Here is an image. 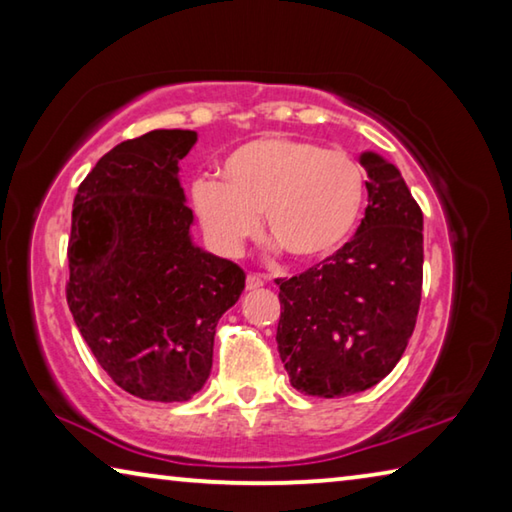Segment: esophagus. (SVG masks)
I'll return each mask as SVG.
<instances>
[{
	"instance_id": "esophagus-1",
	"label": "esophagus",
	"mask_w": 512,
	"mask_h": 512,
	"mask_svg": "<svg viewBox=\"0 0 512 512\" xmlns=\"http://www.w3.org/2000/svg\"><path fill=\"white\" fill-rule=\"evenodd\" d=\"M264 287V277L257 275V273H250L246 277V289L248 291H255V289H262Z\"/></svg>"
}]
</instances>
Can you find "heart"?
<instances>
[{"instance_id": "heart-1", "label": "heart", "mask_w": 512, "mask_h": 512, "mask_svg": "<svg viewBox=\"0 0 512 512\" xmlns=\"http://www.w3.org/2000/svg\"><path fill=\"white\" fill-rule=\"evenodd\" d=\"M223 180L198 178L192 203L210 244L237 255L259 230L298 264H318L348 246L363 219L368 178L343 151L293 137H257L221 164Z\"/></svg>"}]
</instances>
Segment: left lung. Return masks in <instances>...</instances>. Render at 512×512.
Segmentation results:
<instances>
[{"label": "left lung", "mask_w": 512, "mask_h": 512, "mask_svg": "<svg viewBox=\"0 0 512 512\" xmlns=\"http://www.w3.org/2000/svg\"><path fill=\"white\" fill-rule=\"evenodd\" d=\"M368 207L348 246L280 284L277 352L296 391L345 397L379 384L409 343L422 293V210L400 169L361 153Z\"/></svg>", "instance_id": "8db88e82"}]
</instances>
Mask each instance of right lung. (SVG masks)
I'll list each match as a JSON object with an SVG mask.
<instances>
[{
	"label": "right lung",
	"mask_w": 512,
	"mask_h": 512,
	"mask_svg": "<svg viewBox=\"0 0 512 512\" xmlns=\"http://www.w3.org/2000/svg\"><path fill=\"white\" fill-rule=\"evenodd\" d=\"M196 131H151L117 144L79 187L67 305L94 359L149 402H187L212 370L219 318L246 273L192 239L180 160Z\"/></svg>",
	"instance_id": "obj_1"
}]
</instances>
